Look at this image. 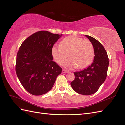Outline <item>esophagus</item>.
Segmentation results:
<instances>
[{
	"mask_svg": "<svg viewBox=\"0 0 125 125\" xmlns=\"http://www.w3.org/2000/svg\"><path fill=\"white\" fill-rule=\"evenodd\" d=\"M68 73V71L67 70H66L65 69H63L62 70V73Z\"/></svg>",
	"mask_w": 125,
	"mask_h": 125,
	"instance_id": "1",
	"label": "esophagus"
}]
</instances>
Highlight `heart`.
Wrapping results in <instances>:
<instances>
[{
  "instance_id": "b5f03b06",
  "label": "heart",
  "mask_w": 125,
  "mask_h": 125,
  "mask_svg": "<svg viewBox=\"0 0 125 125\" xmlns=\"http://www.w3.org/2000/svg\"><path fill=\"white\" fill-rule=\"evenodd\" d=\"M52 54L56 62L61 64L68 55L70 58L62 63L63 67L73 69L77 67L83 68L89 65L94 57V48L87 39L70 36L63 39L60 45L52 47Z\"/></svg>"
}]
</instances>
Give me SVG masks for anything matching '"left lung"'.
<instances>
[{
    "label": "left lung",
    "instance_id": "1",
    "mask_svg": "<svg viewBox=\"0 0 125 125\" xmlns=\"http://www.w3.org/2000/svg\"><path fill=\"white\" fill-rule=\"evenodd\" d=\"M92 43L94 50L93 62L85 69L74 72L75 79L70 83L72 88L79 94L89 95L97 92L107 77L109 60L107 52L99 41L85 35Z\"/></svg>",
    "mask_w": 125,
    "mask_h": 125
}]
</instances>
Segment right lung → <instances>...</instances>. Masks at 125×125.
I'll return each instance as SVG.
<instances>
[{
	"label": "right lung",
	"instance_id": "add662e5",
	"mask_svg": "<svg viewBox=\"0 0 125 125\" xmlns=\"http://www.w3.org/2000/svg\"><path fill=\"white\" fill-rule=\"evenodd\" d=\"M62 34L41 31L28 37L19 48L16 71L21 84L34 95H41L53 86L62 69L53 62L52 49Z\"/></svg>",
	"mask_w": 125,
	"mask_h": 125
}]
</instances>
